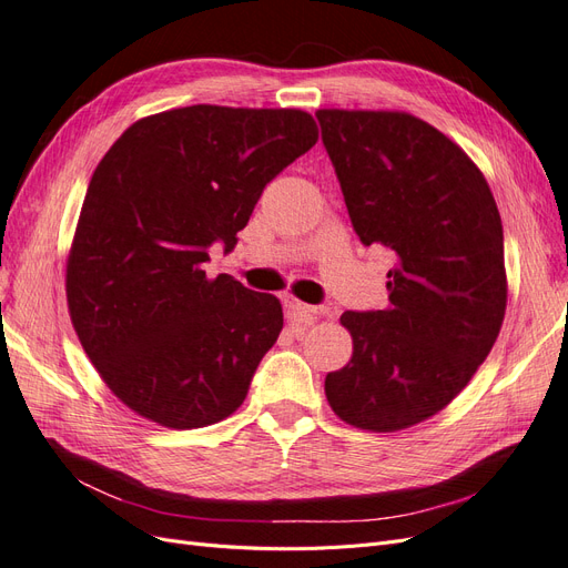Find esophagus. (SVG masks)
I'll return each mask as SVG.
<instances>
[{"mask_svg": "<svg viewBox=\"0 0 568 568\" xmlns=\"http://www.w3.org/2000/svg\"><path fill=\"white\" fill-rule=\"evenodd\" d=\"M288 307V320L298 324H313L320 317H329L332 311L326 305H305L301 301H286Z\"/></svg>", "mask_w": 568, "mask_h": 568, "instance_id": "obj_1", "label": "esophagus"}]
</instances>
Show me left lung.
<instances>
[{
	"label": "left lung",
	"instance_id": "left-lung-1",
	"mask_svg": "<svg viewBox=\"0 0 568 568\" xmlns=\"http://www.w3.org/2000/svg\"><path fill=\"white\" fill-rule=\"evenodd\" d=\"M315 115L355 234L395 263L386 311L341 315L353 357L324 393L343 422L400 432L448 405L500 334L503 220L484 173L434 125L400 111Z\"/></svg>",
	"mask_w": 568,
	"mask_h": 568
}]
</instances>
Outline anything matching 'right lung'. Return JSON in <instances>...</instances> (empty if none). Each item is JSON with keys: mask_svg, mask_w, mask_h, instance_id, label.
Here are the masks:
<instances>
[{"mask_svg": "<svg viewBox=\"0 0 568 568\" xmlns=\"http://www.w3.org/2000/svg\"><path fill=\"white\" fill-rule=\"evenodd\" d=\"M317 142L298 109L186 106L136 120L97 165L65 267L84 353L136 415L201 428L244 403L284 315L230 274V253L267 182Z\"/></svg>", "mask_w": 568, "mask_h": 568, "instance_id": "obj_1", "label": "right lung"}]
</instances>
